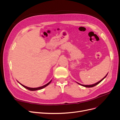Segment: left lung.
I'll list each match as a JSON object with an SVG mask.
<instances>
[{"instance_id": "1", "label": "left lung", "mask_w": 120, "mask_h": 120, "mask_svg": "<svg viewBox=\"0 0 120 120\" xmlns=\"http://www.w3.org/2000/svg\"><path fill=\"white\" fill-rule=\"evenodd\" d=\"M108 74H107L105 76V77H104L102 80H101L100 81H99V82H98L97 83H95V84H93V85H82V84H79V83H77L78 84H79V85H80L81 86H85V87H93V86H96L97 85H98V84H99L101 82V81H102V80H103L105 77H106V76H107V75H108Z\"/></svg>"}]
</instances>
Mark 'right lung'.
<instances>
[{"instance_id": "right-lung-1", "label": "right lung", "mask_w": 120, "mask_h": 120, "mask_svg": "<svg viewBox=\"0 0 120 120\" xmlns=\"http://www.w3.org/2000/svg\"><path fill=\"white\" fill-rule=\"evenodd\" d=\"M52 82V80L50 81L49 82L48 84H46L45 85H44V86H40V87H36V88H31V87H27V86H24L23 85H22V84H20L19 82H18L19 83L21 86H22L23 87H24L25 88H26V89H28V90H31V91H34V90H41V89H43V88H44L45 87H46V86H47L48 85H49L50 83V82Z\"/></svg>"}]
</instances>
